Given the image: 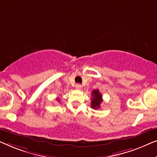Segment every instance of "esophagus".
<instances>
[{"label": "esophagus", "mask_w": 157, "mask_h": 157, "mask_svg": "<svg viewBox=\"0 0 157 157\" xmlns=\"http://www.w3.org/2000/svg\"><path fill=\"white\" fill-rule=\"evenodd\" d=\"M75 88L78 90H81L82 85H80V84H77V85H75Z\"/></svg>", "instance_id": "esophagus-1"}]
</instances>
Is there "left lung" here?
<instances>
[{
    "label": "left lung",
    "mask_w": 157,
    "mask_h": 157,
    "mask_svg": "<svg viewBox=\"0 0 157 157\" xmlns=\"http://www.w3.org/2000/svg\"><path fill=\"white\" fill-rule=\"evenodd\" d=\"M102 102V96L99 90H94L92 92V102L91 107L94 109L100 108V104Z\"/></svg>",
    "instance_id": "8db88e82"
}]
</instances>
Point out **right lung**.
Returning a JSON list of instances; mask_svg holds the SVG:
<instances>
[{"label": "right lung", "instance_id": "right-lung-1", "mask_svg": "<svg viewBox=\"0 0 157 157\" xmlns=\"http://www.w3.org/2000/svg\"><path fill=\"white\" fill-rule=\"evenodd\" d=\"M59 100V99H57V100Z\"/></svg>", "mask_w": 157, "mask_h": 157}]
</instances>
